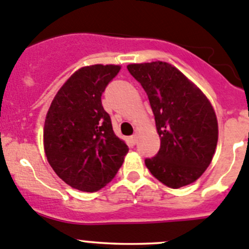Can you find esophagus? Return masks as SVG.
<instances>
[{
  "mask_svg": "<svg viewBox=\"0 0 249 249\" xmlns=\"http://www.w3.org/2000/svg\"><path fill=\"white\" fill-rule=\"evenodd\" d=\"M137 141H139V136H137L136 134L132 135V136L130 137V142H131L132 144H136V143H137Z\"/></svg>",
  "mask_w": 249,
  "mask_h": 249,
  "instance_id": "1",
  "label": "esophagus"
}]
</instances>
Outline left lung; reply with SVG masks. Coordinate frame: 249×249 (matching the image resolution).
<instances>
[{"label": "left lung", "mask_w": 249, "mask_h": 249, "mask_svg": "<svg viewBox=\"0 0 249 249\" xmlns=\"http://www.w3.org/2000/svg\"><path fill=\"white\" fill-rule=\"evenodd\" d=\"M129 73L148 96L160 137L156 157L146 159L152 175L171 189L195 182L212 163L218 119L201 89L166 62L134 63Z\"/></svg>", "instance_id": "1"}]
</instances>
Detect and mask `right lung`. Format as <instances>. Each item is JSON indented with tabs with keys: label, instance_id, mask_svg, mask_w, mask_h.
<instances>
[{
	"label": "right lung",
	"instance_id": "add662e5",
	"mask_svg": "<svg viewBox=\"0 0 249 249\" xmlns=\"http://www.w3.org/2000/svg\"><path fill=\"white\" fill-rule=\"evenodd\" d=\"M120 66L78 69L58 90L46 114L43 149L54 173L73 189L96 192L112 181L127 154L101 96Z\"/></svg>",
	"mask_w": 249,
	"mask_h": 249
}]
</instances>
